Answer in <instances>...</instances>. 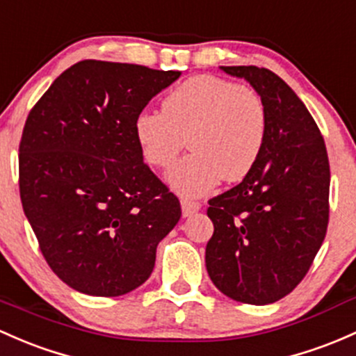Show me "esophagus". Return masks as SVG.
<instances>
[{
	"instance_id": "obj_1",
	"label": "esophagus",
	"mask_w": 356,
	"mask_h": 356,
	"mask_svg": "<svg viewBox=\"0 0 356 356\" xmlns=\"http://www.w3.org/2000/svg\"><path fill=\"white\" fill-rule=\"evenodd\" d=\"M181 207H182V216L188 218V216H193L194 213L200 211L201 204L197 201H191V200H181Z\"/></svg>"
}]
</instances>
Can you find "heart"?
<instances>
[{
  "label": "heart",
  "instance_id": "heart-1",
  "mask_svg": "<svg viewBox=\"0 0 356 356\" xmlns=\"http://www.w3.org/2000/svg\"><path fill=\"white\" fill-rule=\"evenodd\" d=\"M145 160L168 168L188 145L193 149L167 174L181 196H203L223 179L242 181L263 153L268 112L259 93L211 74L188 78L168 92L162 112L141 111L133 122Z\"/></svg>",
  "mask_w": 356,
  "mask_h": 356
}]
</instances>
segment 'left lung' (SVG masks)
Segmentation results:
<instances>
[{
  "label": "left lung",
  "mask_w": 356,
  "mask_h": 356,
  "mask_svg": "<svg viewBox=\"0 0 356 356\" xmlns=\"http://www.w3.org/2000/svg\"><path fill=\"white\" fill-rule=\"evenodd\" d=\"M263 99L268 133L256 167L209 200L207 269L232 300L268 305L304 280L329 218V160L310 112L278 74L257 66H220Z\"/></svg>",
  "instance_id": "8db88e82"
}]
</instances>
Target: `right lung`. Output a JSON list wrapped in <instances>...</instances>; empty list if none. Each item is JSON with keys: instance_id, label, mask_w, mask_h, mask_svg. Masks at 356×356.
<instances>
[{"instance_id": "add662e5", "label": "right lung", "mask_w": 356, "mask_h": 356, "mask_svg": "<svg viewBox=\"0 0 356 356\" xmlns=\"http://www.w3.org/2000/svg\"><path fill=\"white\" fill-rule=\"evenodd\" d=\"M181 71L80 61L30 111L20 141L24 213L52 271L93 297L143 285L179 200L143 162L134 118Z\"/></svg>"}]
</instances>
